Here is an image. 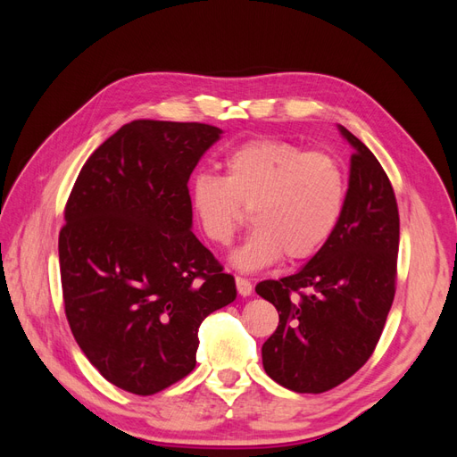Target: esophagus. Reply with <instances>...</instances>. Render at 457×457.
<instances>
[{
  "label": "esophagus",
  "instance_id": "obj_1",
  "mask_svg": "<svg viewBox=\"0 0 457 457\" xmlns=\"http://www.w3.org/2000/svg\"><path fill=\"white\" fill-rule=\"evenodd\" d=\"M237 289L242 297L252 295V282L247 278H242V276H237Z\"/></svg>",
  "mask_w": 457,
  "mask_h": 457
}]
</instances>
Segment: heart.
I'll return each mask as SVG.
<instances>
[{
  "label": "heart",
  "instance_id": "1",
  "mask_svg": "<svg viewBox=\"0 0 457 457\" xmlns=\"http://www.w3.org/2000/svg\"><path fill=\"white\" fill-rule=\"evenodd\" d=\"M225 175L200 173L190 185V207L204 237L225 247L250 210L255 230L232 253L242 270L272 265L282 253L303 261L320 252L336 230L347 195L339 162L280 139H253L223 158Z\"/></svg>",
  "mask_w": 457,
  "mask_h": 457
}]
</instances>
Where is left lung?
Returning a JSON list of instances; mask_svg holds the SVG:
<instances>
[{
    "label": "left lung",
    "mask_w": 457,
    "mask_h": 457,
    "mask_svg": "<svg viewBox=\"0 0 457 457\" xmlns=\"http://www.w3.org/2000/svg\"><path fill=\"white\" fill-rule=\"evenodd\" d=\"M354 148L336 230L305 267L255 292L278 311L262 343V368L295 393H326L361 370L381 337L396 284L400 219L378 158L339 126Z\"/></svg>",
    "instance_id": "1"
}]
</instances>
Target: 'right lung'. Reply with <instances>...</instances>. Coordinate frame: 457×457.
Listing matches in <instances>:
<instances>
[{
  "instance_id": "right-lung-1",
  "label": "right lung",
  "mask_w": 457,
  "mask_h": 457,
  "mask_svg": "<svg viewBox=\"0 0 457 457\" xmlns=\"http://www.w3.org/2000/svg\"><path fill=\"white\" fill-rule=\"evenodd\" d=\"M198 121L135 120L81 168L59 234L68 324L87 361L148 396L196 366L198 328L237 284L192 232L188 179L220 137Z\"/></svg>"
}]
</instances>
